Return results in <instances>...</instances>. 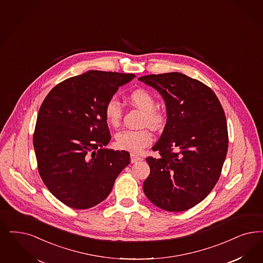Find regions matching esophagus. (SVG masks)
I'll return each mask as SVG.
<instances>
[{
	"instance_id": "obj_1",
	"label": "esophagus",
	"mask_w": 263,
	"mask_h": 263,
	"mask_svg": "<svg viewBox=\"0 0 263 263\" xmlns=\"http://www.w3.org/2000/svg\"><path fill=\"white\" fill-rule=\"evenodd\" d=\"M142 160V157L138 156L135 154H131V162L132 163H137L138 161H141Z\"/></svg>"
}]
</instances>
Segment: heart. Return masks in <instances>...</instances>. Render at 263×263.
Segmentation results:
<instances>
[{
  "label": "heart",
  "mask_w": 263,
  "mask_h": 263,
  "mask_svg": "<svg viewBox=\"0 0 263 263\" xmlns=\"http://www.w3.org/2000/svg\"><path fill=\"white\" fill-rule=\"evenodd\" d=\"M130 102L145 112V123L158 129L163 126L165 117L160 110L155 109L154 98L147 91H133L129 95ZM105 118L111 126H118L122 117L121 104L117 97H111L105 105ZM153 142V134L146 130H123L117 134V145L121 149H127L134 154L141 153Z\"/></svg>",
  "instance_id": "1"
}]
</instances>
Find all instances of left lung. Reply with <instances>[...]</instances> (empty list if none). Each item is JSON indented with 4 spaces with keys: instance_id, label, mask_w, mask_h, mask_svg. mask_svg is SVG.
<instances>
[{
    "instance_id": "1",
    "label": "left lung",
    "mask_w": 263,
    "mask_h": 263,
    "mask_svg": "<svg viewBox=\"0 0 263 263\" xmlns=\"http://www.w3.org/2000/svg\"><path fill=\"white\" fill-rule=\"evenodd\" d=\"M154 87L166 106V124L147 157L145 196L168 212H182L207 197L216 185L228 147L227 118L217 95L181 72L138 79Z\"/></svg>"
}]
</instances>
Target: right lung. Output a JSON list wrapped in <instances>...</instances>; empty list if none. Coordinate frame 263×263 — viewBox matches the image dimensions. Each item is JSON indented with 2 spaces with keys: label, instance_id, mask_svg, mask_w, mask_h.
<instances>
[{
  "label": "right lung",
  "instance_id": "obj_1",
  "mask_svg": "<svg viewBox=\"0 0 263 263\" xmlns=\"http://www.w3.org/2000/svg\"><path fill=\"white\" fill-rule=\"evenodd\" d=\"M135 77L88 71L60 82L44 100L33 137L37 170L65 205L84 210L99 204L130 163L129 153L105 147L110 134L104 109Z\"/></svg>",
  "mask_w": 263,
  "mask_h": 263
}]
</instances>
